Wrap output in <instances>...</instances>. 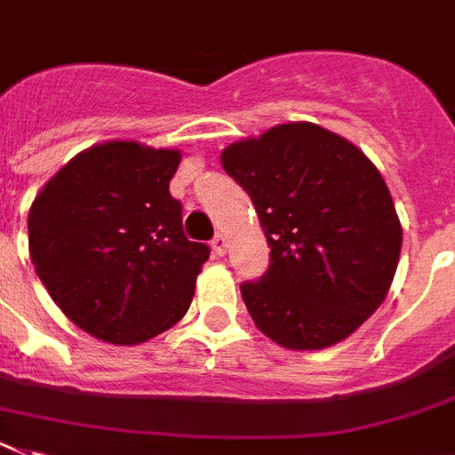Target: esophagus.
Instances as JSON below:
<instances>
[{"label":"esophagus","instance_id":"obj_1","mask_svg":"<svg viewBox=\"0 0 455 455\" xmlns=\"http://www.w3.org/2000/svg\"><path fill=\"white\" fill-rule=\"evenodd\" d=\"M210 247H212V251H215L217 257H224V254H227V235L217 234L215 238H212V243H210Z\"/></svg>","mask_w":455,"mask_h":455}]
</instances>
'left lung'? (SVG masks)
<instances>
[{
    "label": "left lung",
    "instance_id": "left-lung-1",
    "mask_svg": "<svg viewBox=\"0 0 455 455\" xmlns=\"http://www.w3.org/2000/svg\"><path fill=\"white\" fill-rule=\"evenodd\" d=\"M250 194L270 247L259 282L240 284L257 328L280 347L326 349L384 303L403 227L387 182L356 145L286 122L221 150Z\"/></svg>",
    "mask_w": 455,
    "mask_h": 455
}]
</instances>
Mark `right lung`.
Masks as SVG:
<instances>
[{"label":"right lung","mask_w":455,"mask_h":455,"mask_svg":"<svg viewBox=\"0 0 455 455\" xmlns=\"http://www.w3.org/2000/svg\"><path fill=\"white\" fill-rule=\"evenodd\" d=\"M180 150L106 140L36 194L29 257L57 307L110 345H140L180 322L210 250L182 234L169 192Z\"/></svg>","instance_id":"right-lung-1"}]
</instances>
